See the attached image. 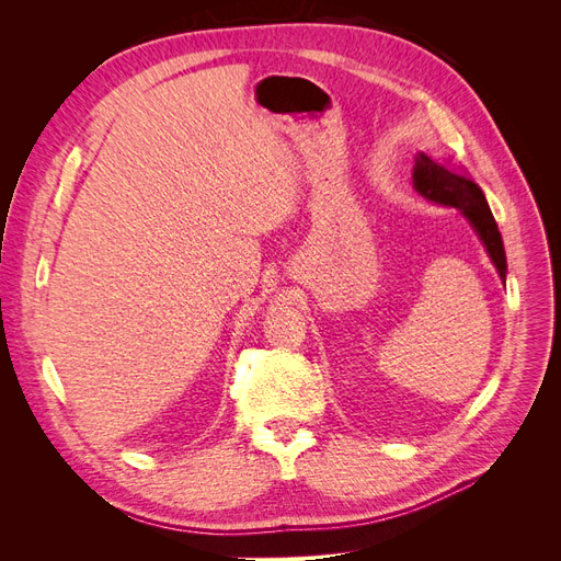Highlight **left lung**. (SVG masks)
<instances>
[{
    "instance_id": "obj_1",
    "label": "left lung",
    "mask_w": 561,
    "mask_h": 561,
    "mask_svg": "<svg viewBox=\"0 0 561 561\" xmlns=\"http://www.w3.org/2000/svg\"><path fill=\"white\" fill-rule=\"evenodd\" d=\"M412 182L419 196H423L431 203H437V206L461 210V215L468 219L474 233L480 236L486 254L491 257V262H494L501 280L505 283L507 264H505L503 239L496 227V219L489 210L484 192L480 190V184H474L466 173H458L447 165L435 163L426 154H419L414 159Z\"/></svg>"
}]
</instances>
